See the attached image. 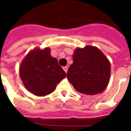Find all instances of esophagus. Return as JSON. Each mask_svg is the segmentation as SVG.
<instances>
[{
    "label": "esophagus",
    "instance_id": "1",
    "mask_svg": "<svg viewBox=\"0 0 131 131\" xmlns=\"http://www.w3.org/2000/svg\"><path fill=\"white\" fill-rule=\"evenodd\" d=\"M63 69H64V71L67 73V71H68V67H63Z\"/></svg>",
    "mask_w": 131,
    "mask_h": 131
}]
</instances>
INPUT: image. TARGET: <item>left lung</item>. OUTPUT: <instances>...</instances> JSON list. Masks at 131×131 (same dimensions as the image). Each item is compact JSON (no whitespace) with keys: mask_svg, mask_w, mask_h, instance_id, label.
<instances>
[{"mask_svg":"<svg viewBox=\"0 0 131 131\" xmlns=\"http://www.w3.org/2000/svg\"><path fill=\"white\" fill-rule=\"evenodd\" d=\"M110 72V61L102 52L96 47L87 46L74 50L73 64L67 77L78 92L94 95L107 88Z\"/></svg>","mask_w":131,"mask_h":131,"instance_id":"obj_1","label":"left lung"}]
</instances>
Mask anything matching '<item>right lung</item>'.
Instances as JSON below:
<instances>
[{
	"mask_svg": "<svg viewBox=\"0 0 131 131\" xmlns=\"http://www.w3.org/2000/svg\"><path fill=\"white\" fill-rule=\"evenodd\" d=\"M19 75L27 90L37 96H45L54 91L57 83L66 77L65 71L50 50L36 48L29 52L21 62Z\"/></svg>",
	"mask_w": 131,
	"mask_h": 131,
	"instance_id": "add662e5",
	"label": "right lung"
}]
</instances>
